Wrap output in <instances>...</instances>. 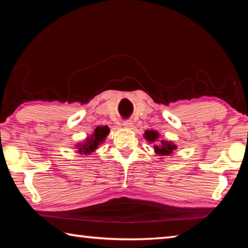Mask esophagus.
Listing matches in <instances>:
<instances>
[{
	"label": "esophagus",
	"instance_id": "obj_1",
	"mask_svg": "<svg viewBox=\"0 0 248 248\" xmlns=\"http://www.w3.org/2000/svg\"><path fill=\"white\" fill-rule=\"evenodd\" d=\"M123 125H124V128H125V129H131L133 127V123L131 120H125L123 123Z\"/></svg>",
	"mask_w": 248,
	"mask_h": 248
}]
</instances>
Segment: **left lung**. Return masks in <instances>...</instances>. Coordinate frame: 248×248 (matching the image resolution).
I'll use <instances>...</instances> for the list:
<instances>
[{
  "label": "left lung",
  "mask_w": 248,
  "mask_h": 248,
  "mask_svg": "<svg viewBox=\"0 0 248 248\" xmlns=\"http://www.w3.org/2000/svg\"><path fill=\"white\" fill-rule=\"evenodd\" d=\"M145 140H148L150 143L154 144V151L155 153L159 156H170V154H173L174 150L177 149L173 142L165 141V140H159V134L155 130H146L144 132Z\"/></svg>",
  "instance_id": "obj_1"
}]
</instances>
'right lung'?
Instances as JSON below:
<instances>
[{"instance_id": "add662e5", "label": "right lung", "mask_w": 248, "mask_h": 248, "mask_svg": "<svg viewBox=\"0 0 248 248\" xmlns=\"http://www.w3.org/2000/svg\"><path fill=\"white\" fill-rule=\"evenodd\" d=\"M109 133V128L107 125H98L97 128L94 130L93 134L91 137H87V139L77 145L78 152L81 154H91L93 153L96 149L103 143L106 139V137Z\"/></svg>"}]
</instances>
